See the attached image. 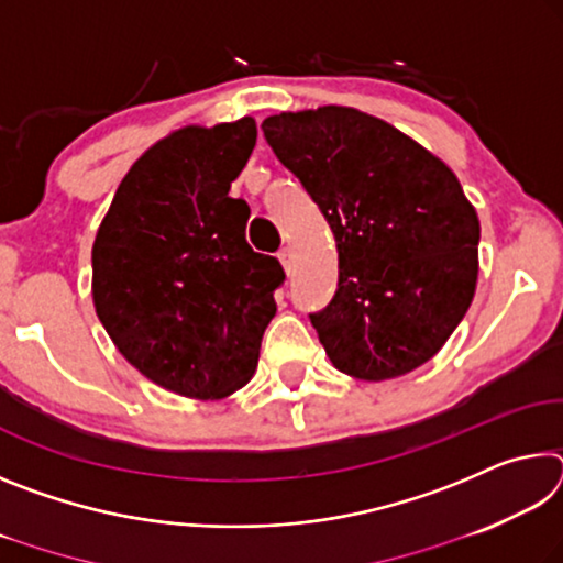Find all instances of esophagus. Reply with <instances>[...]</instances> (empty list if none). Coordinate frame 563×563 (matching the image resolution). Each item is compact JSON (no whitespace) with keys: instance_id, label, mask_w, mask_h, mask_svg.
<instances>
[{"instance_id":"1","label":"esophagus","mask_w":563,"mask_h":563,"mask_svg":"<svg viewBox=\"0 0 563 563\" xmlns=\"http://www.w3.org/2000/svg\"><path fill=\"white\" fill-rule=\"evenodd\" d=\"M278 258H280V263H283L285 273H290V271H292V251H290V247H280Z\"/></svg>"}]
</instances>
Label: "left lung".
I'll list each match as a JSON object with an SVG mask.
<instances>
[{"mask_svg": "<svg viewBox=\"0 0 563 563\" xmlns=\"http://www.w3.org/2000/svg\"><path fill=\"white\" fill-rule=\"evenodd\" d=\"M263 133L335 233L338 292L310 316L332 365L383 383L432 360L479 273V218L454 170L352 107L275 113Z\"/></svg>", "mask_w": 563, "mask_h": 563, "instance_id": "1", "label": "left lung"}]
</instances>
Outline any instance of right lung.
<instances>
[{
	"label": "right lung",
	"mask_w": 563,
	"mask_h": 563,
	"mask_svg": "<svg viewBox=\"0 0 563 563\" xmlns=\"http://www.w3.org/2000/svg\"><path fill=\"white\" fill-rule=\"evenodd\" d=\"M255 119L184 126L141 154L93 238L91 295L119 352L158 387L223 399L251 383L285 280L245 241L251 208L228 190Z\"/></svg>",
	"instance_id": "obj_1"
}]
</instances>
